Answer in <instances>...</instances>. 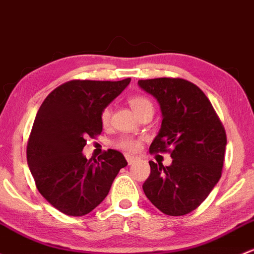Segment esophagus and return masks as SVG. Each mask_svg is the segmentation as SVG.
Here are the masks:
<instances>
[{
  "mask_svg": "<svg viewBox=\"0 0 254 254\" xmlns=\"http://www.w3.org/2000/svg\"><path fill=\"white\" fill-rule=\"evenodd\" d=\"M125 158H127V161L129 164H132V162L135 161V157L130 156V154H125Z\"/></svg>",
  "mask_w": 254,
  "mask_h": 254,
  "instance_id": "esophagus-1",
  "label": "esophagus"
}]
</instances>
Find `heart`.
Wrapping results in <instances>:
<instances>
[{
  "label": "heart",
  "instance_id": "1",
  "mask_svg": "<svg viewBox=\"0 0 254 254\" xmlns=\"http://www.w3.org/2000/svg\"><path fill=\"white\" fill-rule=\"evenodd\" d=\"M129 105L136 114L140 113L141 111H143V109L146 108H153L151 101H149L147 97H145V96H132L129 100ZM109 119H111V109L107 107V108L103 109L102 113H101V122H102L103 125H106L108 124ZM119 146L122 148L127 149V151L132 152L137 149L138 142L137 141L132 140V138H123V140L120 141Z\"/></svg>",
  "mask_w": 254,
  "mask_h": 254
}]
</instances>
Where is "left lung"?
<instances>
[{
  "label": "left lung",
  "mask_w": 254,
  "mask_h": 254,
  "mask_svg": "<svg viewBox=\"0 0 254 254\" xmlns=\"http://www.w3.org/2000/svg\"><path fill=\"white\" fill-rule=\"evenodd\" d=\"M153 96L162 113L151 152L169 151L170 165L149 162L151 174L142 185L154 207L167 215L196 209L221 176L226 134L212 103L199 87L184 79L138 80Z\"/></svg>",
  "instance_id": "1"
}]
</instances>
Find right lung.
<instances>
[{
    "label": "right lung",
    "mask_w": 254,
    "mask_h": 254,
    "mask_svg": "<svg viewBox=\"0 0 254 254\" xmlns=\"http://www.w3.org/2000/svg\"><path fill=\"white\" fill-rule=\"evenodd\" d=\"M130 81L73 80L53 90L37 112L26 148L28 165L40 193L64 214L92 212L127 165L116 149L93 162L82 149L87 136L101 134V113Z\"/></svg>",
    "instance_id": "1"
}]
</instances>
